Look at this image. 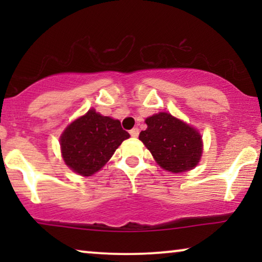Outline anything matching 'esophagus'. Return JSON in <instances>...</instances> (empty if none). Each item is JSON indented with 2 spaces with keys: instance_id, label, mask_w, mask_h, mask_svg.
Segmentation results:
<instances>
[{
  "instance_id": "esophagus-1",
  "label": "esophagus",
  "mask_w": 262,
  "mask_h": 262,
  "mask_svg": "<svg viewBox=\"0 0 262 262\" xmlns=\"http://www.w3.org/2000/svg\"><path fill=\"white\" fill-rule=\"evenodd\" d=\"M130 135L132 136V137H138L139 135V130L137 127H134L132 130H130Z\"/></svg>"
}]
</instances>
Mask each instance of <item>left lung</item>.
I'll use <instances>...</instances> for the list:
<instances>
[{
	"mask_svg": "<svg viewBox=\"0 0 262 262\" xmlns=\"http://www.w3.org/2000/svg\"><path fill=\"white\" fill-rule=\"evenodd\" d=\"M145 123L148 127L139 134V139L161 168L182 173L199 163L203 141L198 130L167 112L154 114Z\"/></svg>",
	"mask_w": 262,
	"mask_h": 262,
	"instance_id": "left-lung-1",
	"label": "left lung"
}]
</instances>
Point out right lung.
<instances>
[{
	"instance_id": "obj_1",
	"label": "right lung",
	"mask_w": 262,
	"mask_h": 262,
	"mask_svg": "<svg viewBox=\"0 0 262 262\" xmlns=\"http://www.w3.org/2000/svg\"><path fill=\"white\" fill-rule=\"evenodd\" d=\"M128 137L119 120L89 110L64 130L60 151L71 170L91 177L108 162L118 146Z\"/></svg>"
}]
</instances>
